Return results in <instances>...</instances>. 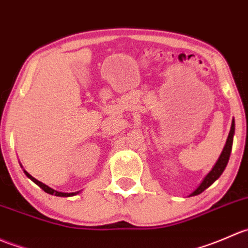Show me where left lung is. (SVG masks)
Here are the masks:
<instances>
[{
    "label": "left lung",
    "mask_w": 248,
    "mask_h": 248,
    "mask_svg": "<svg viewBox=\"0 0 248 248\" xmlns=\"http://www.w3.org/2000/svg\"><path fill=\"white\" fill-rule=\"evenodd\" d=\"M234 132H235V124H234V121H232V127H230V132H229V135H228L227 143H225L224 148H223V152H222V154H220L219 159H218V161L216 163V165L213 166L212 170L210 171V173H208L206 177H205V180L202 181V185L197 188V190H195V192H193L192 194H190V197H194V195H198V194H200V193L204 192L206 188L210 187V186L212 185V183L215 182V181L217 180L220 175H222L223 171H224V169H225V166H227L228 160H229L230 152H232V137H234Z\"/></svg>",
    "instance_id": "8db88e82"
}]
</instances>
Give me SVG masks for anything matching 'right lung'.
Returning <instances> with one entry per match:
<instances>
[{"instance_id":"right-lung-1","label":"right lung","mask_w":248,"mask_h":248,"mask_svg":"<svg viewBox=\"0 0 248 248\" xmlns=\"http://www.w3.org/2000/svg\"><path fill=\"white\" fill-rule=\"evenodd\" d=\"M24 172H25V175L28 176V177L30 178V180H32L33 182H35L36 185L38 186V187H41L42 189H43L46 193H48V194L55 195V197H73V195L78 194V192H77V193H61V192H56V190L51 189L50 187H48V186H46V185H44V183H42V182H40V181L36 180L35 177H32V176H31L30 173L26 172V171H24Z\"/></svg>"}]
</instances>
